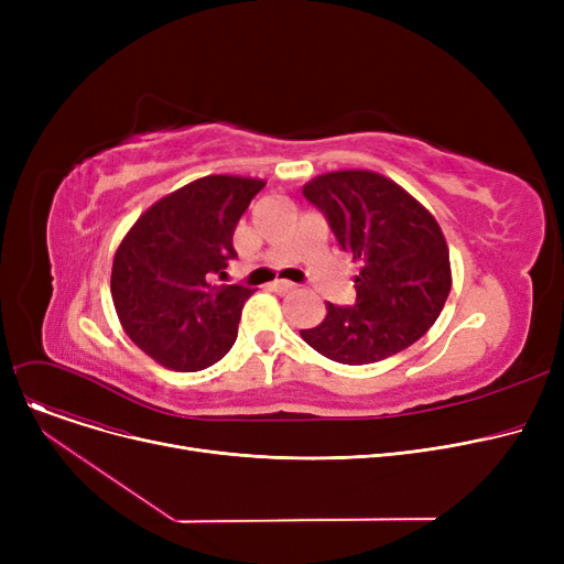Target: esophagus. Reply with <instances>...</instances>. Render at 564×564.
<instances>
[{"label": "esophagus", "instance_id": "obj_1", "mask_svg": "<svg viewBox=\"0 0 564 564\" xmlns=\"http://www.w3.org/2000/svg\"><path fill=\"white\" fill-rule=\"evenodd\" d=\"M294 288H297V285L290 283V281H274V283H272V290L279 292V294H288V292H292Z\"/></svg>", "mask_w": 564, "mask_h": 564}]
</instances>
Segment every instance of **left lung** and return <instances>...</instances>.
<instances>
[{
  "instance_id": "obj_1",
  "label": "left lung",
  "mask_w": 564,
  "mask_h": 564,
  "mask_svg": "<svg viewBox=\"0 0 564 564\" xmlns=\"http://www.w3.org/2000/svg\"><path fill=\"white\" fill-rule=\"evenodd\" d=\"M302 192L359 264L357 304H327V317L302 329V338L336 364L366 366L425 336L453 285L451 253L436 219L375 171L324 173Z\"/></svg>"
}]
</instances>
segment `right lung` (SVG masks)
I'll use <instances>...</instances> for the list:
<instances>
[{"label": "right lung", "mask_w": 564, "mask_h": 564, "mask_svg": "<svg viewBox=\"0 0 564 564\" xmlns=\"http://www.w3.org/2000/svg\"><path fill=\"white\" fill-rule=\"evenodd\" d=\"M256 177L205 175L137 219L111 267V300L126 334L160 366L196 372L224 359L253 290L213 285L237 258L232 232Z\"/></svg>", "instance_id": "1"}]
</instances>
